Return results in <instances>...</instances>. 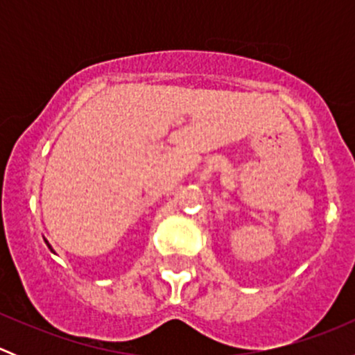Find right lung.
<instances>
[{"label": "right lung", "instance_id": "1", "mask_svg": "<svg viewBox=\"0 0 355 355\" xmlns=\"http://www.w3.org/2000/svg\"><path fill=\"white\" fill-rule=\"evenodd\" d=\"M48 247H49V245H48Z\"/></svg>", "mask_w": 355, "mask_h": 355}]
</instances>
